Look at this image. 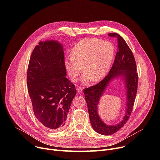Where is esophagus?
<instances>
[{
	"instance_id": "esophagus-1",
	"label": "esophagus",
	"mask_w": 160,
	"mask_h": 160,
	"mask_svg": "<svg viewBox=\"0 0 160 160\" xmlns=\"http://www.w3.org/2000/svg\"><path fill=\"white\" fill-rule=\"evenodd\" d=\"M77 92H78V93H79V94H82V91H83V88H81V87H78V88H77Z\"/></svg>"
}]
</instances>
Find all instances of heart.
<instances>
[{
	"label": "heart",
	"mask_w": 160,
	"mask_h": 160,
	"mask_svg": "<svg viewBox=\"0 0 160 160\" xmlns=\"http://www.w3.org/2000/svg\"><path fill=\"white\" fill-rule=\"evenodd\" d=\"M115 49L109 41L96 38L84 39L76 45L71 56L65 58L64 65L69 77L76 81L83 70V83L97 82L108 73L113 62Z\"/></svg>",
	"instance_id": "heart-1"
}]
</instances>
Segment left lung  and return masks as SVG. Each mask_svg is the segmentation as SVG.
I'll return each mask as SVG.
<instances>
[{"label":"left lung","instance_id":"obj_1","mask_svg":"<svg viewBox=\"0 0 160 160\" xmlns=\"http://www.w3.org/2000/svg\"><path fill=\"white\" fill-rule=\"evenodd\" d=\"M112 38H116L118 42L117 52L112 68L108 74L97 84L83 89L88 106L89 119L95 132L104 136H110L119 130L126 124L132 112L138 85V74L136 63L130 47L123 38L116 33H108ZM121 76L125 80L127 88V112L123 120L118 125H106L99 118L97 112L99 100L107 85L113 79Z\"/></svg>","mask_w":160,"mask_h":160}]
</instances>
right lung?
<instances>
[{
    "label": "right lung",
    "instance_id": "obj_1",
    "mask_svg": "<svg viewBox=\"0 0 160 160\" xmlns=\"http://www.w3.org/2000/svg\"><path fill=\"white\" fill-rule=\"evenodd\" d=\"M56 41H40L31 54L27 87L33 112L50 131L62 129L74 97L75 86L66 78L64 52Z\"/></svg>",
    "mask_w": 160,
    "mask_h": 160
}]
</instances>
